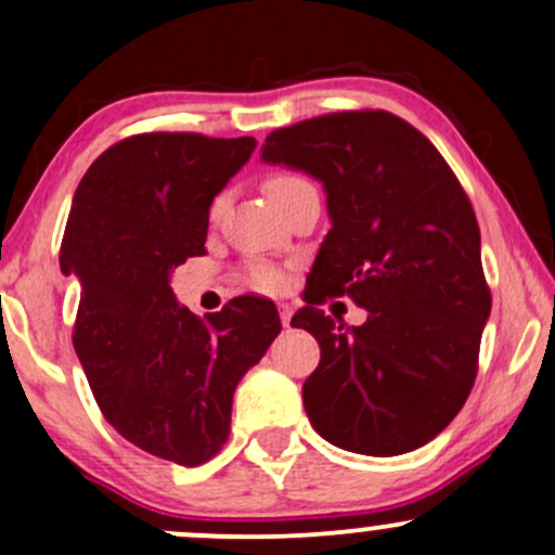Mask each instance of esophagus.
I'll return each mask as SVG.
<instances>
[{
  "instance_id": "obj_1",
  "label": "esophagus",
  "mask_w": 555,
  "mask_h": 555,
  "mask_svg": "<svg viewBox=\"0 0 555 555\" xmlns=\"http://www.w3.org/2000/svg\"><path fill=\"white\" fill-rule=\"evenodd\" d=\"M279 317H282L284 326H289V322H293V306L289 302H279Z\"/></svg>"
}]
</instances>
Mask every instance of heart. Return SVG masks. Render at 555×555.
Wrapping results in <instances>:
<instances>
[{"instance_id":"1","label":"heart","mask_w":555,"mask_h":555,"mask_svg":"<svg viewBox=\"0 0 555 555\" xmlns=\"http://www.w3.org/2000/svg\"><path fill=\"white\" fill-rule=\"evenodd\" d=\"M306 183L308 180L300 178V175L279 172V175H271V178L266 180V191H268V196L279 204ZM223 209H225V194H218L212 202H209V220H218L220 215H223ZM244 279L249 282V287L260 289V293H279V289H284V284H287V276H284L282 268L273 266V262H262V260L247 262V266H244Z\"/></svg>"}]
</instances>
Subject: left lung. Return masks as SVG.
<instances>
[{
	"label": "left lung",
	"instance_id": "1",
	"mask_svg": "<svg viewBox=\"0 0 555 555\" xmlns=\"http://www.w3.org/2000/svg\"><path fill=\"white\" fill-rule=\"evenodd\" d=\"M262 159L322 180L332 229L293 317L322 348L302 383L317 434L393 457L428 444L463 410L492 293L468 194L423 132L388 111H337L273 130ZM348 294L361 327L318 308Z\"/></svg>",
	"mask_w": 555,
	"mask_h": 555
}]
</instances>
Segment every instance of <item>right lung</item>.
Listing matches in <instances>:
<instances>
[{"instance_id": "1", "label": "right lung", "mask_w": 555, "mask_h": 555, "mask_svg": "<svg viewBox=\"0 0 555 555\" xmlns=\"http://www.w3.org/2000/svg\"><path fill=\"white\" fill-rule=\"evenodd\" d=\"M255 145L199 132L119 140L85 172L63 233L61 271L81 284L74 351L103 417L189 468L229 441L233 390L282 332L266 297L199 319L170 287L172 268L207 253L209 202Z\"/></svg>"}]
</instances>
